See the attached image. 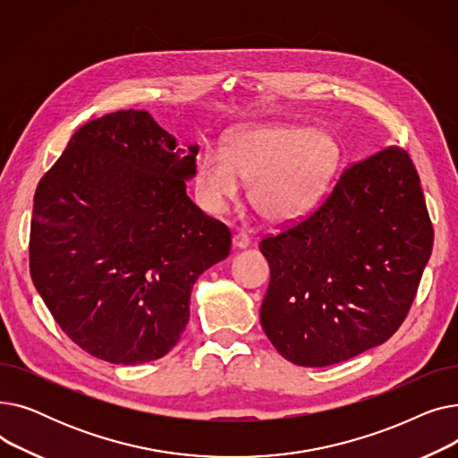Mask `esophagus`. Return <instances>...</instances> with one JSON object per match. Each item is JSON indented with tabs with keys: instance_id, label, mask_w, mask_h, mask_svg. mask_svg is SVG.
<instances>
[{
	"instance_id": "34e87169",
	"label": "esophagus",
	"mask_w": 458,
	"mask_h": 458,
	"mask_svg": "<svg viewBox=\"0 0 458 458\" xmlns=\"http://www.w3.org/2000/svg\"><path fill=\"white\" fill-rule=\"evenodd\" d=\"M232 245H233V249L242 250V249H247L250 245V239H249L247 233H235L232 237Z\"/></svg>"
}]
</instances>
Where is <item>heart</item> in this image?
Returning a JSON list of instances; mask_svg holds the SVG:
<instances>
[{
  "label": "heart",
  "instance_id": "heart-1",
  "mask_svg": "<svg viewBox=\"0 0 458 458\" xmlns=\"http://www.w3.org/2000/svg\"><path fill=\"white\" fill-rule=\"evenodd\" d=\"M340 144L328 131L299 124H263L235 130L225 152L202 148L197 189L204 208L223 213L249 183L254 209L271 223H293L314 209L340 166Z\"/></svg>",
  "mask_w": 458,
  "mask_h": 458
}]
</instances>
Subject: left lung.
<instances>
[{
	"label": "left lung",
	"instance_id": "obj_1",
	"mask_svg": "<svg viewBox=\"0 0 458 458\" xmlns=\"http://www.w3.org/2000/svg\"><path fill=\"white\" fill-rule=\"evenodd\" d=\"M432 239L420 176L403 148L351 165L314 213L261 239L271 267L259 308L267 338L304 368L384 344L412 306Z\"/></svg>",
	"mask_w": 458,
	"mask_h": 458
}]
</instances>
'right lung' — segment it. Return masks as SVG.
<instances>
[{"label": "right lung", "mask_w": 458, "mask_h": 458, "mask_svg": "<svg viewBox=\"0 0 458 458\" xmlns=\"http://www.w3.org/2000/svg\"><path fill=\"white\" fill-rule=\"evenodd\" d=\"M199 144L148 111L81 126L35 192L30 269L54 319L111 364L152 362L189 321L197 278L230 254V230L187 197Z\"/></svg>", "instance_id": "obj_1"}]
</instances>
